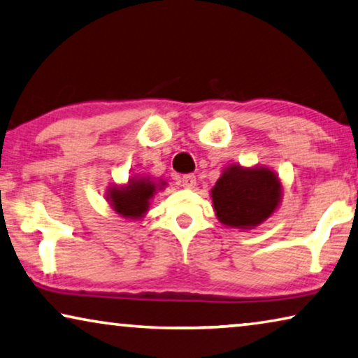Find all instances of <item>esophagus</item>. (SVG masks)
I'll return each mask as SVG.
<instances>
[{
    "instance_id": "obj_1",
    "label": "esophagus",
    "mask_w": 358,
    "mask_h": 358,
    "mask_svg": "<svg viewBox=\"0 0 358 358\" xmlns=\"http://www.w3.org/2000/svg\"><path fill=\"white\" fill-rule=\"evenodd\" d=\"M180 183L186 189H193L196 186V177L194 175H185V177L180 180Z\"/></svg>"
}]
</instances>
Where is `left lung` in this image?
Wrapping results in <instances>:
<instances>
[{"instance_id": "left-lung-1", "label": "left lung", "mask_w": 358, "mask_h": 358, "mask_svg": "<svg viewBox=\"0 0 358 358\" xmlns=\"http://www.w3.org/2000/svg\"><path fill=\"white\" fill-rule=\"evenodd\" d=\"M213 210L222 225L250 230L273 215L282 199V185L265 165L231 164L210 189Z\"/></svg>"}]
</instances>
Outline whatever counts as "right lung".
I'll use <instances>...</instances> for the list:
<instances>
[{
	"instance_id": "right-lung-1",
	"label": "right lung",
	"mask_w": 358,
	"mask_h": 358,
	"mask_svg": "<svg viewBox=\"0 0 358 358\" xmlns=\"http://www.w3.org/2000/svg\"><path fill=\"white\" fill-rule=\"evenodd\" d=\"M165 181L133 175L125 185H110L106 191V201L109 202L125 220H141L146 215L151 199L157 191L164 189Z\"/></svg>"
}]
</instances>
